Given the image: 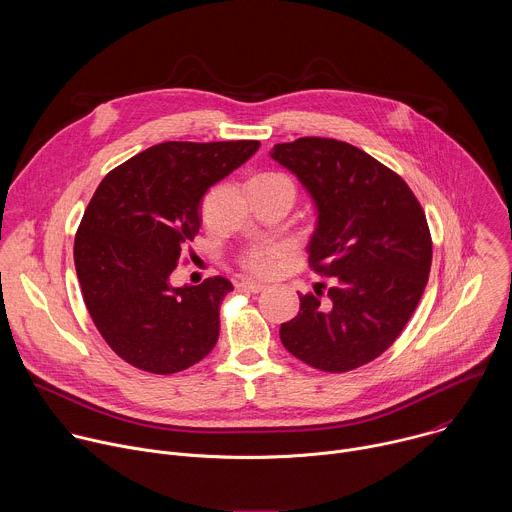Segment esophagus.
Returning a JSON list of instances; mask_svg holds the SVG:
<instances>
[{
	"label": "esophagus",
	"mask_w": 512,
	"mask_h": 512,
	"mask_svg": "<svg viewBox=\"0 0 512 512\" xmlns=\"http://www.w3.org/2000/svg\"><path fill=\"white\" fill-rule=\"evenodd\" d=\"M239 289H243V291H251V294H259V291H263V289H265V285L255 283V281H241V283H239Z\"/></svg>",
	"instance_id": "obj_1"
}]
</instances>
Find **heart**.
Returning <instances> with one entry per match:
<instances>
[{
    "label": "heart",
    "mask_w": 512,
    "mask_h": 512,
    "mask_svg": "<svg viewBox=\"0 0 512 512\" xmlns=\"http://www.w3.org/2000/svg\"><path fill=\"white\" fill-rule=\"evenodd\" d=\"M259 178L289 182L285 176H279V174H265ZM279 261H281V249L275 245H265V247H257V249H251L249 253H245V257L241 259V265L251 275L267 277L279 267Z\"/></svg>",
    "instance_id": "heart-1"
}]
</instances>
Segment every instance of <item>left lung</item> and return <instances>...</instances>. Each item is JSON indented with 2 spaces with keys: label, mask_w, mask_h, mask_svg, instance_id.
Wrapping results in <instances>:
<instances>
[{
  "label": "left lung",
  "mask_w": 512,
  "mask_h": 512,
  "mask_svg": "<svg viewBox=\"0 0 512 512\" xmlns=\"http://www.w3.org/2000/svg\"><path fill=\"white\" fill-rule=\"evenodd\" d=\"M271 158L316 204L308 261L332 283L324 300L318 287L300 294V312L279 338L318 371H354L397 340L423 296L431 269L425 212L399 174L346 141L300 137L273 145Z\"/></svg>",
  "instance_id": "8db88e82"
}]
</instances>
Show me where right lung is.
Segmentation results:
<instances>
[{
  "mask_svg": "<svg viewBox=\"0 0 512 512\" xmlns=\"http://www.w3.org/2000/svg\"><path fill=\"white\" fill-rule=\"evenodd\" d=\"M259 145L164 141L111 170L95 190L75 237L77 277L97 330L131 367L172 375L214 348L233 283L216 275L172 287L170 275L198 235L206 190Z\"/></svg>",
  "mask_w": 512,
  "mask_h": 512,
  "instance_id": "right-lung-1",
  "label": "right lung"
}]
</instances>
